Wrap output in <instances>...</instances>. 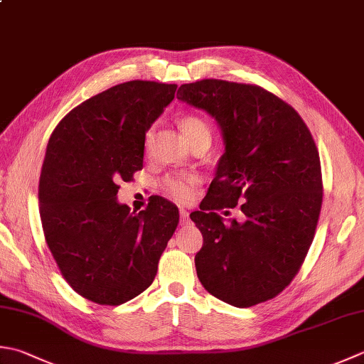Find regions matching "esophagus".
<instances>
[{"instance_id": "obj_1", "label": "esophagus", "mask_w": 364, "mask_h": 364, "mask_svg": "<svg viewBox=\"0 0 364 364\" xmlns=\"http://www.w3.org/2000/svg\"><path fill=\"white\" fill-rule=\"evenodd\" d=\"M180 223L181 224L189 223V213L186 210H180Z\"/></svg>"}]
</instances>
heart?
Segmentation results:
<instances>
[{
    "mask_svg": "<svg viewBox=\"0 0 364 364\" xmlns=\"http://www.w3.org/2000/svg\"><path fill=\"white\" fill-rule=\"evenodd\" d=\"M183 134L186 135L191 146H196L198 144H211V129L206 121L197 115V113H184V115L178 121ZM154 137V126L148 127L144 139V146L148 149L151 146V141ZM197 175L192 173H180V175H168L161 181V188L166 192L172 200L178 203H189L196 196V189L198 186Z\"/></svg>",
    "mask_w": 364,
    "mask_h": 364,
    "instance_id": "obj_1",
    "label": "heart"
}]
</instances>
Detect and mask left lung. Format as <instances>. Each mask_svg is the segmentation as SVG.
Instances as JSON below:
<instances>
[{"label":"left lung","mask_w":364,"mask_h":364,"mask_svg":"<svg viewBox=\"0 0 364 364\" xmlns=\"http://www.w3.org/2000/svg\"><path fill=\"white\" fill-rule=\"evenodd\" d=\"M176 97L215 117L225 140L200 211L196 254L202 286L237 308L272 300L294 281L308 255L322 210L316 141L294 107L259 85L203 78ZM238 208L242 223L217 211Z\"/></svg>","instance_id":"8db88e82"}]
</instances>
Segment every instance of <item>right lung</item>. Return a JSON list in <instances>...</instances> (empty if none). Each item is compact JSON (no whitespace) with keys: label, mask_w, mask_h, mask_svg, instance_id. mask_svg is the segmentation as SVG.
I'll use <instances>...</instances> for the list:
<instances>
[{"label":"right lung","mask_w":364,"mask_h":364,"mask_svg":"<svg viewBox=\"0 0 364 364\" xmlns=\"http://www.w3.org/2000/svg\"><path fill=\"white\" fill-rule=\"evenodd\" d=\"M178 85L131 80L77 105L48 139L39 213L64 279L87 300L118 306L146 290L180 220L154 196L144 211L119 205V181L144 168V139Z\"/></svg>","instance_id":"add662e5"}]
</instances>
